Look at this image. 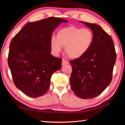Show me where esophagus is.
Listing matches in <instances>:
<instances>
[{
	"label": "esophagus",
	"instance_id": "1",
	"mask_svg": "<svg viewBox=\"0 0 125 125\" xmlns=\"http://www.w3.org/2000/svg\"><path fill=\"white\" fill-rule=\"evenodd\" d=\"M68 63H69L68 61L64 60V59H63V60H62V65H66V64H68Z\"/></svg>",
	"mask_w": 125,
	"mask_h": 125
}]
</instances>
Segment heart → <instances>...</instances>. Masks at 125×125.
Instances as JSON below:
<instances>
[{
    "instance_id": "obj_1",
    "label": "heart",
    "mask_w": 125,
    "mask_h": 125,
    "mask_svg": "<svg viewBox=\"0 0 125 125\" xmlns=\"http://www.w3.org/2000/svg\"><path fill=\"white\" fill-rule=\"evenodd\" d=\"M93 39V34L89 29L71 25L59 30L57 37L52 36L50 45L53 52L56 54L65 47L68 56L76 59L82 57L88 52L92 45Z\"/></svg>"
}]
</instances>
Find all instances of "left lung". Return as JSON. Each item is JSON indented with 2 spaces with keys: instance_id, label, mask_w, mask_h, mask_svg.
Segmentation results:
<instances>
[{
  "instance_id": "1",
  "label": "left lung",
  "mask_w": 125,
  "mask_h": 125,
  "mask_svg": "<svg viewBox=\"0 0 125 125\" xmlns=\"http://www.w3.org/2000/svg\"><path fill=\"white\" fill-rule=\"evenodd\" d=\"M80 22L92 30L94 39L86 54L70 61V84L76 95L87 99L99 95L110 84L116 54L111 37L100 25Z\"/></svg>"
}]
</instances>
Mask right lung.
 <instances>
[{
  "label": "right lung",
  "instance_id": "right-lung-1",
  "mask_svg": "<svg viewBox=\"0 0 125 125\" xmlns=\"http://www.w3.org/2000/svg\"><path fill=\"white\" fill-rule=\"evenodd\" d=\"M64 19L55 17L28 22L12 38L8 65L17 88L32 98L45 95L52 74L60 70L61 58L51 54L50 40Z\"/></svg>",
  "mask_w": 125,
  "mask_h": 125
}]
</instances>
